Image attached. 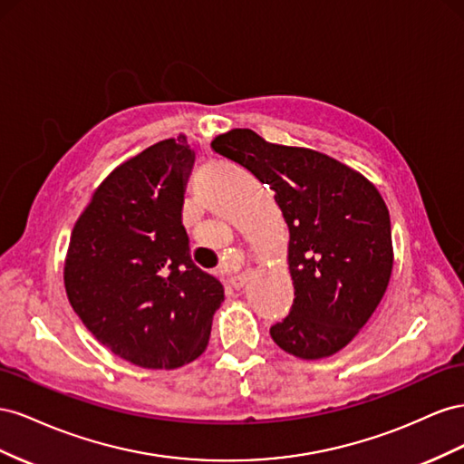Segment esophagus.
<instances>
[{
	"instance_id": "esophagus-1",
	"label": "esophagus",
	"mask_w": 464,
	"mask_h": 464,
	"mask_svg": "<svg viewBox=\"0 0 464 464\" xmlns=\"http://www.w3.org/2000/svg\"><path fill=\"white\" fill-rule=\"evenodd\" d=\"M250 276H253V270L246 268L245 272H241V274H237V276H233V277H231V285H233L235 289H241V287L248 282V277H250Z\"/></svg>"
}]
</instances>
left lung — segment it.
<instances>
[{
	"mask_svg": "<svg viewBox=\"0 0 464 464\" xmlns=\"http://www.w3.org/2000/svg\"><path fill=\"white\" fill-rule=\"evenodd\" d=\"M211 148L268 184L289 227L295 299L285 319L270 328L272 340L301 360L340 352L372 319L391 280L385 200L336 159L270 143L248 128L218 136Z\"/></svg>",
	"mask_w": 464,
	"mask_h": 464,
	"instance_id": "1",
	"label": "left lung"
}]
</instances>
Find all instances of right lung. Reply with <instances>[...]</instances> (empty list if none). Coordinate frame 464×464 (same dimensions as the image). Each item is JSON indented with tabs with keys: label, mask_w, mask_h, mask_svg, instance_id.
Returning a JSON list of instances; mask_svg holds the SVG:
<instances>
[{
	"label": "right lung",
	"mask_w": 464,
	"mask_h": 464,
	"mask_svg": "<svg viewBox=\"0 0 464 464\" xmlns=\"http://www.w3.org/2000/svg\"><path fill=\"white\" fill-rule=\"evenodd\" d=\"M192 165L180 136L116 167L75 221L63 264L65 294L89 333L145 369L202 355L225 299L190 258L182 204Z\"/></svg>",
	"instance_id": "add662e5"
}]
</instances>
